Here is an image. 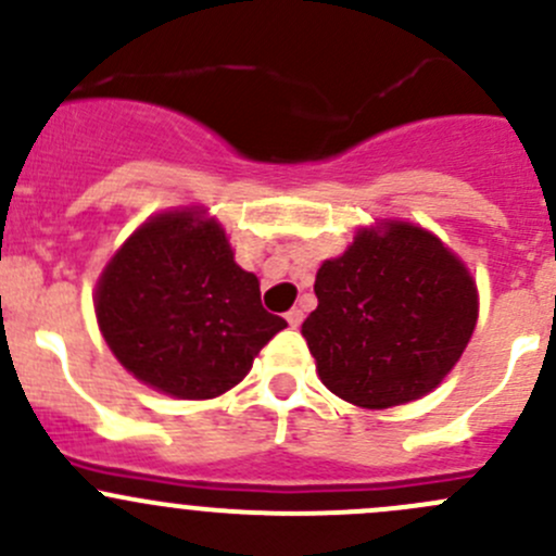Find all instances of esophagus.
Returning <instances> with one entry per match:
<instances>
[{"label": "esophagus", "mask_w": 556, "mask_h": 556, "mask_svg": "<svg viewBox=\"0 0 556 556\" xmlns=\"http://www.w3.org/2000/svg\"><path fill=\"white\" fill-rule=\"evenodd\" d=\"M285 319H288L290 328H299V325L304 323V312H301L299 306H293V309H290L288 314H285Z\"/></svg>", "instance_id": "34e87169"}]
</instances>
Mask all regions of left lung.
Here are the masks:
<instances>
[{
  "label": "left lung",
  "mask_w": 556,
  "mask_h": 556,
  "mask_svg": "<svg viewBox=\"0 0 556 556\" xmlns=\"http://www.w3.org/2000/svg\"><path fill=\"white\" fill-rule=\"evenodd\" d=\"M301 325L317 374L363 408L417 401L441 384L473 336L479 295L465 263L412 223L363 228L314 279Z\"/></svg>",
  "instance_id": "8db88e82"
}]
</instances>
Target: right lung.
I'll return each instance as SVG.
<instances>
[{"mask_svg":"<svg viewBox=\"0 0 556 556\" xmlns=\"http://www.w3.org/2000/svg\"><path fill=\"white\" fill-rule=\"evenodd\" d=\"M97 319L128 374L182 401L231 390L288 328L263 309L257 277L237 266L220 223L195 210L153 217L126 239L97 285Z\"/></svg>","mask_w":556,"mask_h":556,"instance_id":"1","label":"right lung"}]
</instances>
